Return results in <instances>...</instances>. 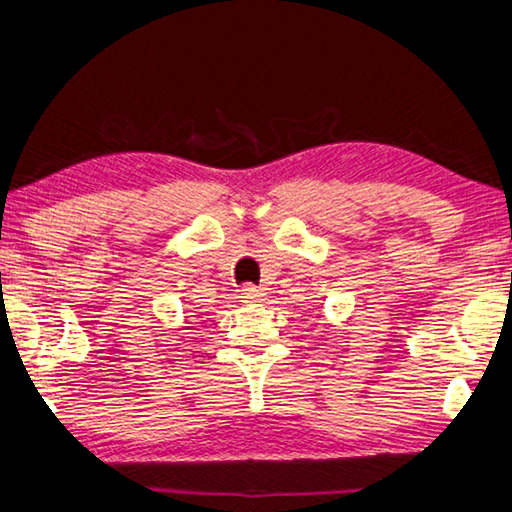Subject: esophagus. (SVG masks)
<instances>
[{
	"instance_id": "esophagus-1",
	"label": "esophagus",
	"mask_w": 512,
	"mask_h": 512,
	"mask_svg": "<svg viewBox=\"0 0 512 512\" xmlns=\"http://www.w3.org/2000/svg\"><path fill=\"white\" fill-rule=\"evenodd\" d=\"M239 297H241V302L253 304V302L262 300L264 291H262V288H257L255 284H244V286H241V291H239Z\"/></svg>"
}]
</instances>
